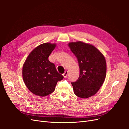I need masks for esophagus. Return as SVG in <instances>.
I'll return each instance as SVG.
<instances>
[{
	"instance_id": "esophagus-1",
	"label": "esophagus",
	"mask_w": 129,
	"mask_h": 129,
	"mask_svg": "<svg viewBox=\"0 0 129 129\" xmlns=\"http://www.w3.org/2000/svg\"><path fill=\"white\" fill-rule=\"evenodd\" d=\"M68 71H65L64 72V73L62 74V75H63V77L65 78V77H66L67 76V75H68Z\"/></svg>"
}]
</instances>
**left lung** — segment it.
Returning <instances> with one entry per match:
<instances>
[{"label":"left lung","mask_w":129,"mask_h":129,"mask_svg":"<svg viewBox=\"0 0 129 129\" xmlns=\"http://www.w3.org/2000/svg\"><path fill=\"white\" fill-rule=\"evenodd\" d=\"M72 52L79 62L80 76L71 82L75 94L83 99L96 94L102 86L107 73L105 57L95 46L81 41L70 42Z\"/></svg>","instance_id":"obj_1"}]
</instances>
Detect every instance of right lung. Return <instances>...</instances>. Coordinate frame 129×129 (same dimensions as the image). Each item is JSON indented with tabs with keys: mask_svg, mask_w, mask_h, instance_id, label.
Masks as SVG:
<instances>
[{
	"mask_svg": "<svg viewBox=\"0 0 129 129\" xmlns=\"http://www.w3.org/2000/svg\"><path fill=\"white\" fill-rule=\"evenodd\" d=\"M56 44L44 43L30 53L22 67V77L26 87L34 94L46 96L55 90L63 76L58 73L48 57Z\"/></svg>",
	"mask_w": 129,
	"mask_h": 129,
	"instance_id": "obj_1",
	"label": "right lung"
}]
</instances>
